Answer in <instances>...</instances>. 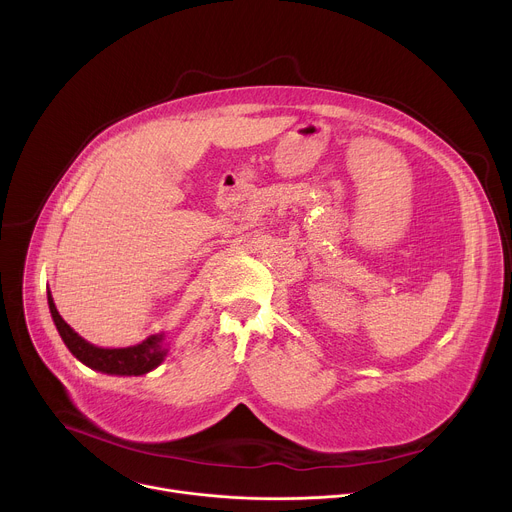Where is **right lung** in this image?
<instances>
[{
  "mask_svg": "<svg viewBox=\"0 0 512 512\" xmlns=\"http://www.w3.org/2000/svg\"><path fill=\"white\" fill-rule=\"evenodd\" d=\"M48 308L52 314V320L56 324V330L66 344V348L75 354L87 367L107 373V375H125V377H139L154 371L160 367L164 356L168 354V348L164 346V334H154L145 338L143 342L127 348H101L85 338H81L75 330H72L62 316L58 314L52 294L48 291Z\"/></svg>",
  "mask_w": 512,
  "mask_h": 512,
  "instance_id": "right-lung-1",
  "label": "right lung"
}]
</instances>
